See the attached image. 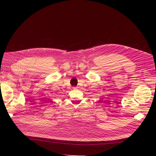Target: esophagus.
I'll list each match as a JSON object with an SVG mask.
<instances>
[{
    "label": "esophagus",
    "mask_w": 156,
    "mask_h": 156,
    "mask_svg": "<svg viewBox=\"0 0 156 156\" xmlns=\"http://www.w3.org/2000/svg\"><path fill=\"white\" fill-rule=\"evenodd\" d=\"M73 88H74V89H76V87H73Z\"/></svg>",
    "instance_id": "esophagus-1"
}]
</instances>
